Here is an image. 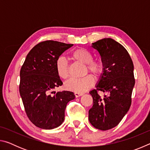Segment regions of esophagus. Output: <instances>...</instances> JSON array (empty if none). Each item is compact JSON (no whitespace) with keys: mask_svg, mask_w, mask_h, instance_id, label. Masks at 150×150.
I'll return each mask as SVG.
<instances>
[{"mask_svg":"<svg viewBox=\"0 0 150 150\" xmlns=\"http://www.w3.org/2000/svg\"><path fill=\"white\" fill-rule=\"evenodd\" d=\"M83 95V93H75V96L76 97H79V96H81Z\"/></svg>","mask_w":150,"mask_h":150,"instance_id":"esophagus-1","label":"esophagus"}]
</instances>
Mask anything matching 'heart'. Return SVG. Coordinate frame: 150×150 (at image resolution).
<instances>
[{
	"instance_id": "heart-1",
	"label": "heart",
	"mask_w": 150,
	"mask_h": 150,
	"mask_svg": "<svg viewBox=\"0 0 150 150\" xmlns=\"http://www.w3.org/2000/svg\"><path fill=\"white\" fill-rule=\"evenodd\" d=\"M71 57L75 62L85 65V73L90 72L96 78L100 77L104 72L105 65L100 61L93 60V56L88 50L80 48L72 53ZM55 68L59 77L67 79L69 77V65L64 57H58L55 62ZM95 79L92 75H87L82 78H73L67 81L65 87L67 89L75 93H83L93 87Z\"/></svg>"
}]
</instances>
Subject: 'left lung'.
<instances>
[{
  "label": "left lung",
  "mask_w": 150,
  "mask_h": 150,
  "mask_svg": "<svg viewBox=\"0 0 150 150\" xmlns=\"http://www.w3.org/2000/svg\"><path fill=\"white\" fill-rule=\"evenodd\" d=\"M105 65L96 89L90 91L93 105L88 110V120L95 128L107 130L120 123L130 108L135 84L134 64L128 51L111 38L92 44ZM98 91L107 93L101 98Z\"/></svg>",
  "instance_id": "left-lung-1"
}]
</instances>
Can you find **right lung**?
Segmentation results:
<instances>
[{
  "label": "right lung",
  "instance_id": "obj_1",
  "mask_svg": "<svg viewBox=\"0 0 150 150\" xmlns=\"http://www.w3.org/2000/svg\"><path fill=\"white\" fill-rule=\"evenodd\" d=\"M73 45L53 40L40 42L30 51L20 69L19 91L25 112L38 128L51 130L59 126L67 104L75 98L71 91H53L63 85L56 71V60Z\"/></svg>",
  "mask_w": 150,
  "mask_h": 150
}]
</instances>
